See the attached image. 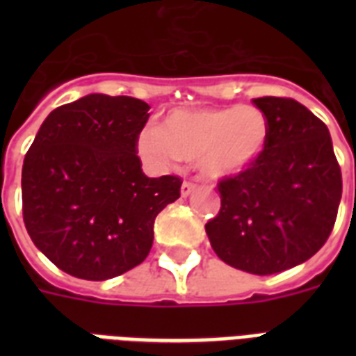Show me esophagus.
Segmentation results:
<instances>
[{
    "mask_svg": "<svg viewBox=\"0 0 356 356\" xmlns=\"http://www.w3.org/2000/svg\"><path fill=\"white\" fill-rule=\"evenodd\" d=\"M195 188H197V186H195L194 183H190V181H184V183L181 184V195H183V197H188V195L192 194Z\"/></svg>",
    "mask_w": 356,
    "mask_h": 356,
    "instance_id": "1",
    "label": "esophagus"
}]
</instances>
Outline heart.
I'll use <instances>...</instances> for the list:
<instances>
[{"mask_svg":"<svg viewBox=\"0 0 356 356\" xmlns=\"http://www.w3.org/2000/svg\"><path fill=\"white\" fill-rule=\"evenodd\" d=\"M268 136V118L253 105L177 108L162 127L153 123L142 129L136 149L156 170L184 159L194 161L207 181H223L248 172L264 153Z\"/></svg>","mask_w":356,"mask_h":356,"instance_id":"b5f03b06","label":"heart"}]
</instances>
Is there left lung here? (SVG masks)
I'll list each match as a JSON object with an SVG mask.
<instances>
[{"instance_id": "left-lung-1", "label": "left lung", "mask_w": 356, "mask_h": 356, "mask_svg": "<svg viewBox=\"0 0 356 356\" xmlns=\"http://www.w3.org/2000/svg\"><path fill=\"white\" fill-rule=\"evenodd\" d=\"M270 123L264 153L218 184L222 209L205 225L214 253L236 270L271 275L303 264L337 222L342 173L329 129L290 97H257Z\"/></svg>"}]
</instances>
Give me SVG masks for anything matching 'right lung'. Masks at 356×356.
Segmentation results:
<instances>
[{
	"label": "right lung",
	"instance_id": "1",
	"mask_svg": "<svg viewBox=\"0 0 356 356\" xmlns=\"http://www.w3.org/2000/svg\"><path fill=\"white\" fill-rule=\"evenodd\" d=\"M147 111L136 97L88 94L49 113L25 155V229L70 275L105 281L144 262L156 214L181 195L179 177L142 172Z\"/></svg>",
	"mask_w": 356,
	"mask_h": 356
}]
</instances>
